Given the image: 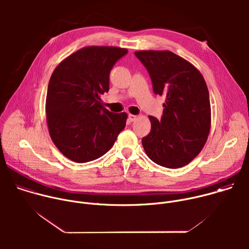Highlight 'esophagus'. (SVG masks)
Returning a JSON list of instances; mask_svg holds the SVG:
<instances>
[{
	"mask_svg": "<svg viewBox=\"0 0 249 249\" xmlns=\"http://www.w3.org/2000/svg\"><path fill=\"white\" fill-rule=\"evenodd\" d=\"M137 118H138V116H137V115H134V114H129V116H128V119H129V121H131V122L137 120Z\"/></svg>",
	"mask_w": 249,
	"mask_h": 249,
	"instance_id": "34e87169",
	"label": "esophagus"
}]
</instances>
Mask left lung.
Listing matches in <instances>:
<instances>
[{
    "label": "left lung",
    "mask_w": 249,
    "mask_h": 249,
    "mask_svg": "<svg viewBox=\"0 0 249 249\" xmlns=\"http://www.w3.org/2000/svg\"><path fill=\"white\" fill-rule=\"evenodd\" d=\"M136 57L147 68L156 94L164 96L160 120L149 116L151 132L142 139L154 162L179 168L205 146L211 128L209 90L200 71L168 50H143Z\"/></svg>",
    "instance_id": "8db88e82"
}]
</instances>
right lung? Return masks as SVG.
Segmentation results:
<instances>
[{
  "mask_svg": "<svg viewBox=\"0 0 249 249\" xmlns=\"http://www.w3.org/2000/svg\"><path fill=\"white\" fill-rule=\"evenodd\" d=\"M128 50L88 46L64 59L54 70L46 95L50 137L69 160L84 163L107 153L125 128L127 113H112L100 102L109 90L113 65Z\"/></svg>",
  "mask_w": 249,
  "mask_h": 249,
  "instance_id": "add662e5",
  "label": "right lung"
}]
</instances>
